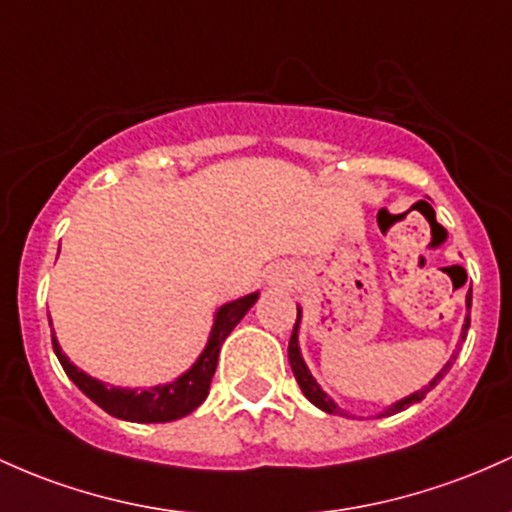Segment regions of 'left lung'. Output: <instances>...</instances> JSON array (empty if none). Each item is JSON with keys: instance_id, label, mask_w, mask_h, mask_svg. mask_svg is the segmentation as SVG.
Instances as JSON below:
<instances>
[{"instance_id": "1", "label": "left lung", "mask_w": 512, "mask_h": 512, "mask_svg": "<svg viewBox=\"0 0 512 512\" xmlns=\"http://www.w3.org/2000/svg\"><path fill=\"white\" fill-rule=\"evenodd\" d=\"M466 311H471V289H469V294H466ZM299 323H301V308H299V318H296V325H294V333H291V340H289V364H291V372H294V376H296V381H299V386H301L303 396H306L308 401L313 403V406H318L320 411L333 413V415H347V413L342 411V408L338 406V403H335L333 398L328 396V393H325L323 389H320L318 381L313 379L311 369H308V367H306V362H303V357H301V347H299ZM469 323H471V316H469V313H466L464 325H462V342L466 340V330H469ZM454 359H457V352H454L452 359H449V362L445 364V367H442L440 372H437V376H435V379L430 381L428 386H423V389H420V391L411 393V396L401 398V401L391 403L389 408H384V411L379 413V418H384V415L401 413V411H406L408 406H413V403H420V401H423V398L428 396V393H430L432 389H435L437 384H440L442 376H445V374L449 372V369H452Z\"/></svg>"}]
</instances>
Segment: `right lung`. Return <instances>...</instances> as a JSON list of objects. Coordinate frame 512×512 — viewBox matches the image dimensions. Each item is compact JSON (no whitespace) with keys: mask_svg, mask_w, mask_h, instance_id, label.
Listing matches in <instances>:
<instances>
[{"mask_svg":"<svg viewBox=\"0 0 512 512\" xmlns=\"http://www.w3.org/2000/svg\"><path fill=\"white\" fill-rule=\"evenodd\" d=\"M257 296L260 294L255 291V294L240 296V299L223 303L218 308L216 316H213V325L204 352L196 357V362L187 372L177 376L170 384L150 386V389L143 391L126 389V386H109L104 381L89 376L87 372H82V369H77L67 359L60 342L55 340V333L53 350L58 355L60 364H63L65 374L75 381L77 389L87 398H92L109 415H114L119 420H128V423H170V420H179L196 411L206 401L211 389V379L216 374L221 345L233 333L235 325L245 318V313L255 306Z\"/></svg>","mask_w":512,"mask_h":512,"instance_id":"obj_1","label":"right lung"}]
</instances>
